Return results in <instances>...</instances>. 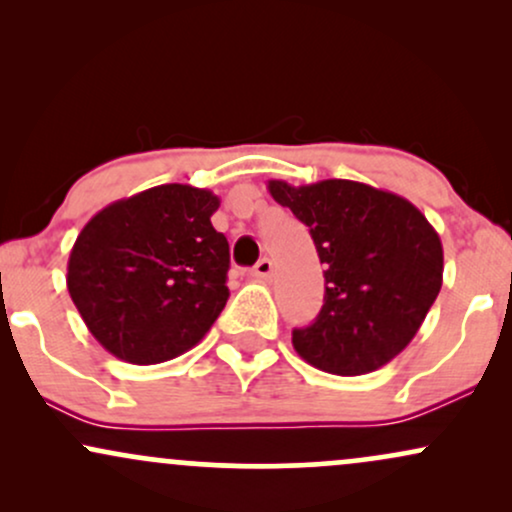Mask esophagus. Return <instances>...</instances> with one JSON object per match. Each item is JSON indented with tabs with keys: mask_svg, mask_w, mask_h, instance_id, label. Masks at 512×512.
<instances>
[{
	"mask_svg": "<svg viewBox=\"0 0 512 512\" xmlns=\"http://www.w3.org/2000/svg\"><path fill=\"white\" fill-rule=\"evenodd\" d=\"M250 274L255 276V279H262V281L272 279V274H274V262L269 260V257H262V260L257 262L255 267H252Z\"/></svg>",
	"mask_w": 512,
	"mask_h": 512,
	"instance_id": "esophagus-1",
	"label": "esophagus"
}]
</instances>
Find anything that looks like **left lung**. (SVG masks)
<instances>
[{"label":"left lung","instance_id":"obj_1","mask_svg":"<svg viewBox=\"0 0 512 512\" xmlns=\"http://www.w3.org/2000/svg\"><path fill=\"white\" fill-rule=\"evenodd\" d=\"M269 195L310 228L325 264V303L313 325L293 330V349L334 375L383 368L419 332L443 286V245L409 199L354 180Z\"/></svg>","mask_w":512,"mask_h":512}]
</instances>
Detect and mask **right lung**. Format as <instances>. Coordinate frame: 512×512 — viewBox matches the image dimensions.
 I'll use <instances>...</instances> for the list:
<instances>
[{"mask_svg":"<svg viewBox=\"0 0 512 512\" xmlns=\"http://www.w3.org/2000/svg\"><path fill=\"white\" fill-rule=\"evenodd\" d=\"M219 204L214 192L170 182L86 223L67 289L103 349L151 366L202 342L228 301V240L211 226Z\"/></svg>","mask_w":512,"mask_h":512,"instance_id":"1","label":"right lung"}]
</instances>
